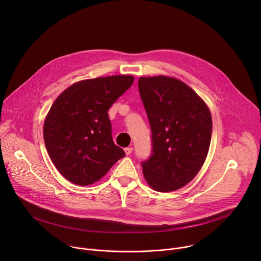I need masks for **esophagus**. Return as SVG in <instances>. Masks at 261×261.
Returning <instances> with one entry per match:
<instances>
[{
    "label": "esophagus",
    "instance_id": "obj_1",
    "mask_svg": "<svg viewBox=\"0 0 261 261\" xmlns=\"http://www.w3.org/2000/svg\"><path fill=\"white\" fill-rule=\"evenodd\" d=\"M124 151H125L126 155H130V154L132 153V151H133V147H131V146H129V147H126Z\"/></svg>",
    "mask_w": 261,
    "mask_h": 261
}]
</instances>
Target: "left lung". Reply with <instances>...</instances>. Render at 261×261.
<instances>
[{
  "label": "left lung",
  "mask_w": 261,
  "mask_h": 261,
  "mask_svg": "<svg viewBox=\"0 0 261 261\" xmlns=\"http://www.w3.org/2000/svg\"><path fill=\"white\" fill-rule=\"evenodd\" d=\"M138 90L153 140V154L142 163L143 176L158 192L178 190L197 175L206 159L211 111L194 90L174 77L141 76Z\"/></svg>",
  "instance_id": "left-lung-1"
}]
</instances>
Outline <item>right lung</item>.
Segmentation results:
<instances>
[{
  "label": "right lung",
  "mask_w": 261,
  "mask_h": 261,
  "mask_svg": "<svg viewBox=\"0 0 261 261\" xmlns=\"http://www.w3.org/2000/svg\"><path fill=\"white\" fill-rule=\"evenodd\" d=\"M133 82V75L84 80L53 103L43 125L44 142L54 165L69 181L92 185L125 157L114 143L107 110Z\"/></svg>",
  "instance_id": "obj_1"
}]
</instances>
